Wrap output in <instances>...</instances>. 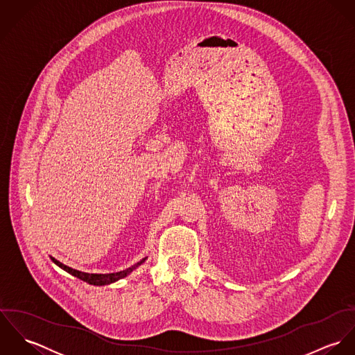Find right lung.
<instances>
[{"label":"right lung","mask_w":355,"mask_h":355,"mask_svg":"<svg viewBox=\"0 0 355 355\" xmlns=\"http://www.w3.org/2000/svg\"><path fill=\"white\" fill-rule=\"evenodd\" d=\"M148 259V257L142 258L139 262H137L135 265L124 269V270H120V272H114V273H87V272H82V270H76L71 266H67L64 263H61L60 261H57L55 258L51 257V261L61 269H64L65 272H68L69 275L89 283V284H93V286H107V284H112L114 282H119L120 279H124L125 276H128L132 270H135L139 265H142L145 261Z\"/></svg>","instance_id":"obj_1"}]
</instances>
